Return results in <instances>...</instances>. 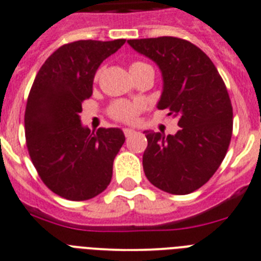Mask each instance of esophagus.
I'll use <instances>...</instances> for the list:
<instances>
[{"instance_id":"1","label":"esophagus","mask_w":261,"mask_h":261,"mask_svg":"<svg viewBox=\"0 0 261 261\" xmlns=\"http://www.w3.org/2000/svg\"><path fill=\"white\" fill-rule=\"evenodd\" d=\"M123 134H125L126 138H130V136L135 135L136 131L133 130V128H125V130H123Z\"/></svg>"}]
</instances>
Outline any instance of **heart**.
I'll use <instances>...</instances> for the list:
<instances>
[{"label":"heart","instance_id":"heart-1","mask_svg":"<svg viewBox=\"0 0 261 261\" xmlns=\"http://www.w3.org/2000/svg\"><path fill=\"white\" fill-rule=\"evenodd\" d=\"M149 66L148 63L142 62V61H135L131 63L130 70L142 69V67ZM143 109L142 102H133L127 100H117L113 104L110 105L108 109V113L113 119L119 122H125V123H131L135 122L138 118L140 110Z\"/></svg>","mask_w":261,"mask_h":261}]
</instances>
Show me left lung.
<instances>
[{"label":"left lung","mask_w":261,"mask_h":261,"mask_svg":"<svg viewBox=\"0 0 261 261\" xmlns=\"http://www.w3.org/2000/svg\"><path fill=\"white\" fill-rule=\"evenodd\" d=\"M159 65L164 91L157 109L169 110L179 131H145L143 169L157 189L174 195L196 191L221 165L233 134V107L211 58L187 40L173 36L127 40Z\"/></svg>","instance_id":"1"}]
</instances>
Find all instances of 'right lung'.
Segmentation results:
<instances>
[{"instance_id":"add662e5","label":"right lung","mask_w":261,"mask_h":261,"mask_svg":"<svg viewBox=\"0 0 261 261\" xmlns=\"http://www.w3.org/2000/svg\"><path fill=\"white\" fill-rule=\"evenodd\" d=\"M125 39L65 44L40 67L27 98V149L46 187L67 200H88L109 186L113 161L125 143L119 128L91 133L81 123L96 70Z\"/></svg>"}]
</instances>
